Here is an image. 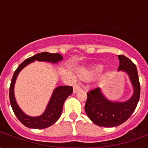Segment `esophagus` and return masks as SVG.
Masks as SVG:
<instances>
[{
	"instance_id": "obj_1",
	"label": "esophagus",
	"mask_w": 148,
	"mask_h": 148,
	"mask_svg": "<svg viewBox=\"0 0 148 148\" xmlns=\"http://www.w3.org/2000/svg\"><path fill=\"white\" fill-rule=\"evenodd\" d=\"M80 90H81V87H80V86H79V85H74V89H73V92H74V94H76V93L78 92Z\"/></svg>"
}]
</instances>
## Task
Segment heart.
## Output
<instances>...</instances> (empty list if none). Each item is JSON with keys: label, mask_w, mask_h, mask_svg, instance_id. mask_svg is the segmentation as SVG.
I'll list each match as a JSON object with an SVG mask.
<instances>
[{"label": "heart", "mask_w": 148, "mask_h": 148, "mask_svg": "<svg viewBox=\"0 0 148 148\" xmlns=\"http://www.w3.org/2000/svg\"><path fill=\"white\" fill-rule=\"evenodd\" d=\"M101 71H102V67H96V68H95V69L93 70V71H87L83 73V74H82V77H83L84 79H89L94 74H100V73H101Z\"/></svg>", "instance_id": "1"}]
</instances>
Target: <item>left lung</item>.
I'll use <instances>...</instances> for the list:
<instances>
[{"mask_svg":"<svg viewBox=\"0 0 148 148\" xmlns=\"http://www.w3.org/2000/svg\"><path fill=\"white\" fill-rule=\"evenodd\" d=\"M118 71L127 74L133 88V94L125 101L108 100L101 88L87 93L85 112L91 121L97 126L113 127L121 125L131 117L140 98V82L136 65L124 55H118Z\"/></svg>","mask_w":148,"mask_h":148,"instance_id":"8db88e82","label":"left lung"}]
</instances>
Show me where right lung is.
<instances>
[{"label":"right lung","mask_w":148,"mask_h":148,"mask_svg":"<svg viewBox=\"0 0 148 148\" xmlns=\"http://www.w3.org/2000/svg\"><path fill=\"white\" fill-rule=\"evenodd\" d=\"M63 60V57L60 53H51L43 52L27 58L19 65L13 75L10 86L9 96L10 105L12 107L14 113L20 121L24 126L29 128L44 129L53 125L60 118L63 110V105L66 99L73 92V88L70 86H59L53 90L50 101L47 103L46 109L40 116L31 117L26 114L17 104L14 96V85L18 74L23 68L30 64L31 63L38 61H44L51 64H58Z\"/></svg>","instance_id":"1"}]
</instances>
